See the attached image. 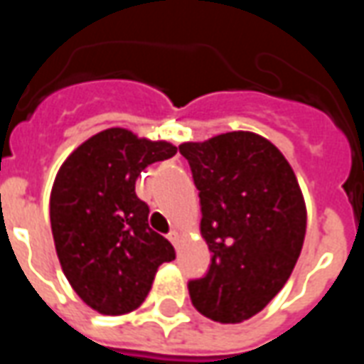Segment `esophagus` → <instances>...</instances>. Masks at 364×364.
Instances as JSON below:
<instances>
[{"label": "esophagus", "instance_id": "esophagus-1", "mask_svg": "<svg viewBox=\"0 0 364 364\" xmlns=\"http://www.w3.org/2000/svg\"><path fill=\"white\" fill-rule=\"evenodd\" d=\"M167 240H169V242H171V244L175 245V247H177V245H179V240H181V237H179V234H177V232H171V234H169V236H167Z\"/></svg>", "mask_w": 364, "mask_h": 364}]
</instances>
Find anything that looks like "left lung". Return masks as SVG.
<instances>
[{
  "instance_id": "1",
  "label": "left lung",
  "mask_w": 364,
  "mask_h": 364,
  "mask_svg": "<svg viewBox=\"0 0 364 364\" xmlns=\"http://www.w3.org/2000/svg\"><path fill=\"white\" fill-rule=\"evenodd\" d=\"M213 253L191 302L220 323L259 314L289 281L306 236V203L292 167L267 138L236 130L183 142Z\"/></svg>"
}]
</instances>
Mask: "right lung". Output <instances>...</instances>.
Instances as JSON below:
<instances>
[{"label": "right lung", "mask_w": 364, "mask_h": 364, "mask_svg": "<svg viewBox=\"0 0 364 364\" xmlns=\"http://www.w3.org/2000/svg\"><path fill=\"white\" fill-rule=\"evenodd\" d=\"M166 140L107 128L60 166L50 193V226L60 265L75 294L95 312L122 316L142 304L173 245L148 224L136 179L175 156Z\"/></svg>", "instance_id": "obj_1"}]
</instances>
